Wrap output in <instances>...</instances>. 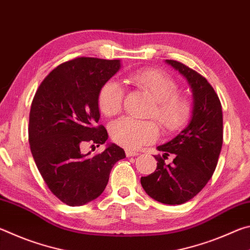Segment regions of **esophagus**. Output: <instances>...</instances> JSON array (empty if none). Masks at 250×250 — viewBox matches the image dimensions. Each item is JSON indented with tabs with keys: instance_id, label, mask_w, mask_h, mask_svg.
<instances>
[{
	"instance_id": "1",
	"label": "esophagus",
	"mask_w": 250,
	"mask_h": 250,
	"mask_svg": "<svg viewBox=\"0 0 250 250\" xmlns=\"http://www.w3.org/2000/svg\"><path fill=\"white\" fill-rule=\"evenodd\" d=\"M139 153L138 152H135V151H132V150H125V155L128 156H135V155H138Z\"/></svg>"
}]
</instances>
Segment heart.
Segmentation results:
<instances>
[{
    "label": "heart",
    "instance_id": "obj_1",
    "mask_svg": "<svg viewBox=\"0 0 250 250\" xmlns=\"http://www.w3.org/2000/svg\"><path fill=\"white\" fill-rule=\"evenodd\" d=\"M135 86L153 98V105L147 117L155 118L164 131L175 132L188 125L193 105L186 97L179 95V83L167 73L159 69H141L130 76ZM124 89L115 79L105 82L98 94V108L103 115L111 117L121 110ZM110 135L117 145L128 150L153 143L159 138V126L151 120H135L124 117L110 125Z\"/></svg>",
    "mask_w": 250,
    "mask_h": 250
}]
</instances>
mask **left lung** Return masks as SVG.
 Returning <instances> with one entry per match:
<instances>
[{
  "mask_svg": "<svg viewBox=\"0 0 250 250\" xmlns=\"http://www.w3.org/2000/svg\"><path fill=\"white\" fill-rule=\"evenodd\" d=\"M167 62L188 79L194 96L192 119L174 139L158 146L156 170L141 177V185L153 200L180 205L197 195L213 175L223 146V112L211 84L197 71L182 62ZM172 154V163L165 160Z\"/></svg>",
  "mask_w": 250,
  "mask_h": 250,
  "instance_id": "8db88e82",
  "label": "left lung"
}]
</instances>
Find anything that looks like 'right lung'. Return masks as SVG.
Instances as JSON below:
<instances>
[{
  "label": "right lung",
  "instance_id": "1",
  "mask_svg": "<svg viewBox=\"0 0 250 250\" xmlns=\"http://www.w3.org/2000/svg\"><path fill=\"white\" fill-rule=\"evenodd\" d=\"M119 68V59L74 58L46 76L32 101L28 141L34 161L50 192L69 206L98 197L112 167L125 158L115 143L95 155L80 151L86 142L99 146L107 141V130L98 125V94Z\"/></svg>",
  "mask_w": 250,
  "mask_h": 250
}]
</instances>
